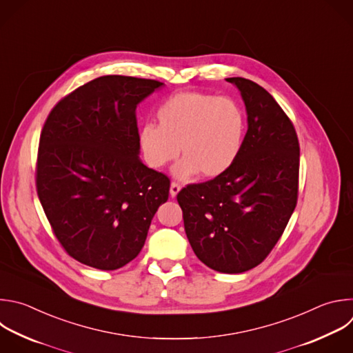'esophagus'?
<instances>
[{
	"mask_svg": "<svg viewBox=\"0 0 353 353\" xmlns=\"http://www.w3.org/2000/svg\"><path fill=\"white\" fill-rule=\"evenodd\" d=\"M180 190H181L180 184H177V183H174V181H173V183L170 184V196H172V198H174V196L180 192Z\"/></svg>",
	"mask_w": 353,
	"mask_h": 353,
	"instance_id": "esophagus-1",
	"label": "esophagus"
}]
</instances>
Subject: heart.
<instances>
[{
	"label": "heart",
	"instance_id": "1",
	"mask_svg": "<svg viewBox=\"0 0 353 353\" xmlns=\"http://www.w3.org/2000/svg\"><path fill=\"white\" fill-rule=\"evenodd\" d=\"M158 126L144 125L139 145L145 163L162 169L180 154L172 173L188 181L199 173L216 179L228 172L241 155L247 119L243 108L228 97L180 92L157 110Z\"/></svg>",
	"mask_w": 353,
	"mask_h": 353
}]
</instances>
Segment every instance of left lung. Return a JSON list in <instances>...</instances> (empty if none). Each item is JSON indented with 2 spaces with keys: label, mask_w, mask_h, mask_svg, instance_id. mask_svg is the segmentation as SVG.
Masks as SVG:
<instances>
[{
  "label": "left lung",
  "mask_w": 353,
  "mask_h": 353,
  "mask_svg": "<svg viewBox=\"0 0 353 353\" xmlns=\"http://www.w3.org/2000/svg\"><path fill=\"white\" fill-rule=\"evenodd\" d=\"M240 90L248 130L240 158L223 176L183 188L177 201L194 254L228 274L270 254L296 206L299 143L276 99L259 84L228 77Z\"/></svg>",
  "instance_id": "obj_1"
}]
</instances>
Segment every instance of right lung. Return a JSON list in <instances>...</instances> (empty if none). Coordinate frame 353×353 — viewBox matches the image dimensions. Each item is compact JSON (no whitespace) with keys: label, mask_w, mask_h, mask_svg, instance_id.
I'll return each mask as SVG.
<instances>
[{"label":"right lung","mask_w":353,"mask_h":353,"mask_svg":"<svg viewBox=\"0 0 353 353\" xmlns=\"http://www.w3.org/2000/svg\"><path fill=\"white\" fill-rule=\"evenodd\" d=\"M165 84L108 74L79 87L48 114L36 185L65 251L116 270L143 250L170 180L140 159L137 105Z\"/></svg>","instance_id":"add662e5"}]
</instances>
